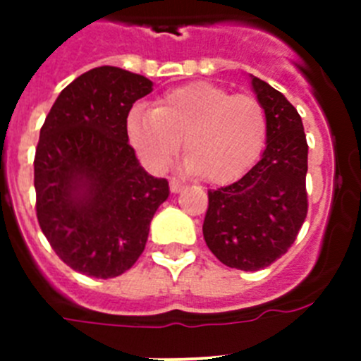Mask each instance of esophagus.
I'll return each mask as SVG.
<instances>
[{"label": "esophagus", "mask_w": 361, "mask_h": 361, "mask_svg": "<svg viewBox=\"0 0 361 361\" xmlns=\"http://www.w3.org/2000/svg\"><path fill=\"white\" fill-rule=\"evenodd\" d=\"M184 190V184L178 183V180H175V178H171L170 180V191L171 193H178V191Z\"/></svg>", "instance_id": "esophagus-1"}]
</instances>
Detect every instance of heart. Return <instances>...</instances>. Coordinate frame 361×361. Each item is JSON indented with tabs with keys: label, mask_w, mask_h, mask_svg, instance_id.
<instances>
[{
	"label": "heart",
	"mask_w": 361,
	"mask_h": 361,
	"mask_svg": "<svg viewBox=\"0 0 361 361\" xmlns=\"http://www.w3.org/2000/svg\"><path fill=\"white\" fill-rule=\"evenodd\" d=\"M126 132L152 170H164L184 139L188 170L212 184H228L260 157L267 117L251 95H235L224 86L199 81L161 95L155 108H132Z\"/></svg>",
	"instance_id": "obj_1"
}]
</instances>
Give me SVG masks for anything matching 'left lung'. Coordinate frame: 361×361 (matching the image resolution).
<instances>
[{"label":"left lung","mask_w":361,"mask_h":361,"mask_svg":"<svg viewBox=\"0 0 361 361\" xmlns=\"http://www.w3.org/2000/svg\"><path fill=\"white\" fill-rule=\"evenodd\" d=\"M267 117L262 159L237 183L208 191L202 233L220 262L258 271L288 253L307 216V141L296 108L251 75Z\"/></svg>","instance_id":"left-lung-1"}]
</instances>
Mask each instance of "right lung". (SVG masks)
I'll list each match as a JSON object with an SVG mask.
<instances>
[{
	"instance_id": "obj_1",
	"label": "right lung",
	"mask_w": 361,
	"mask_h": 361,
	"mask_svg": "<svg viewBox=\"0 0 361 361\" xmlns=\"http://www.w3.org/2000/svg\"><path fill=\"white\" fill-rule=\"evenodd\" d=\"M152 86L139 73L97 66L66 86L41 126L34 157L37 222L57 257L86 276L128 271L170 195L168 180L139 164L126 132L133 103Z\"/></svg>"
}]
</instances>
